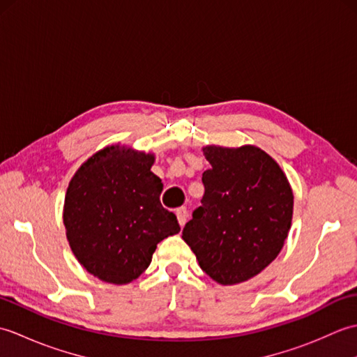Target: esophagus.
Wrapping results in <instances>:
<instances>
[{
    "mask_svg": "<svg viewBox=\"0 0 357 357\" xmlns=\"http://www.w3.org/2000/svg\"><path fill=\"white\" fill-rule=\"evenodd\" d=\"M176 216H178V222L181 227H184L187 219H188V210L185 207H179L176 208Z\"/></svg>",
    "mask_w": 357,
    "mask_h": 357,
    "instance_id": "obj_1",
    "label": "esophagus"
}]
</instances>
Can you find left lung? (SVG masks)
<instances>
[{"label": "left lung", "instance_id": "8db88e82", "mask_svg": "<svg viewBox=\"0 0 357 357\" xmlns=\"http://www.w3.org/2000/svg\"><path fill=\"white\" fill-rule=\"evenodd\" d=\"M206 192L183 230L201 268L222 285L244 282L276 259L288 236L293 192L264 150L204 147Z\"/></svg>", "mask_w": 357, "mask_h": 357}]
</instances>
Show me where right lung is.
<instances>
[{
	"label": "right lung",
	"instance_id": "add662e5",
	"mask_svg": "<svg viewBox=\"0 0 357 357\" xmlns=\"http://www.w3.org/2000/svg\"><path fill=\"white\" fill-rule=\"evenodd\" d=\"M155 156L112 146L75 173L64 201L67 239L79 264L104 282L123 285L146 270L156 245L179 233L162 207Z\"/></svg>",
	"mask_w": 357,
	"mask_h": 357
}]
</instances>
